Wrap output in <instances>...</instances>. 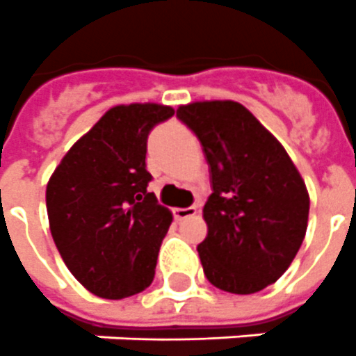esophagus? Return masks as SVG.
<instances>
[{
	"mask_svg": "<svg viewBox=\"0 0 356 356\" xmlns=\"http://www.w3.org/2000/svg\"><path fill=\"white\" fill-rule=\"evenodd\" d=\"M196 211H198V209H196L195 206H191V207H176L175 217L178 218V220H184V218H189V217H193V215H196Z\"/></svg>",
	"mask_w": 356,
	"mask_h": 356,
	"instance_id": "34e87169",
	"label": "esophagus"
}]
</instances>
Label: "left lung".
<instances>
[{"mask_svg": "<svg viewBox=\"0 0 356 356\" xmlns=\"http://www.w3.org/2000/svg\"><path fill=\"white\" fill-rule=\"evenodd\" d=\"M176 118L198 138L213 193L198 244L207 281L232 294L272 285L294 261L307 232L309 193L283 145L235 101H200Z\"/></svg>", "mask_w": 356, "mask_h": 356, "instance_id": "1", "label": "left lung"}]
</instances>
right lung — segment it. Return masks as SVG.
<instances>
[{"label":"right lung","instance_id":"1","mask_svg":"<svg viewBox=\"0 0 356 356\" xmlns=\"http://www.w3.org/2000/svg\"><path fill=\"white\" fill-rule=\"evenodd\" d=\"M175 110L156 102L110 108L51 175L47 217L65 266L84 289L123 300L152 283L172 213L147 191V138Z\"/></svg>","mask_w":356,"mask_h":356}]
</instances>
